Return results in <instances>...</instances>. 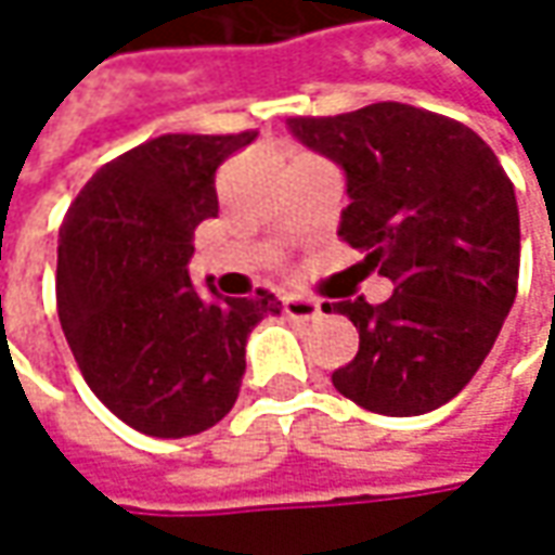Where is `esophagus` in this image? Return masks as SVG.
Instances as JSON below:
<instances>
[{"label": "esophagus", "mask_w": 555, "mask_h": 555, "mask_svg": "<svg viewBox=\"0 0 555 555\" xmlns=\"http://www.w3.org/2000/svg\"><path fill=\"white\" fill-rule=\"evenodd\" d=\"M282 313L288 315V319H297V322H307V319H315V315L322 313V307L313 297L288 295L282 297Z\"/></svg>", "instance_id": "34e87169"}]
</instances>
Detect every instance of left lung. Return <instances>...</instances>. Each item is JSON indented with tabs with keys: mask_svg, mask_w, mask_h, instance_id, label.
I'll return each mask as SVG.
<instances>
[{
	"mask_svg": "<svg viewBox=\"0 0 555 555\" xmlns=\"http://www.w3.org/2000/svg\"><path fill=\"white\" fill-rule=\"evenodd\" d=\"M297 141L347 175L337 236L392 282L384 304H322L359 332L332 374L356 405L411 417L446 405L501 335L519 282V205L494 150L464 122L421 106L295 116Z\"/></svg>",
	"mask_w": 555,
	"mask_h": 555,
	"instance_id": "1",
	"label": "left lung"
}]
</instances>
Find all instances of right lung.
<instances>
[{"label": "right lung", "instance_id": "add662e5", "mask_svg": "<svg viewBox=\"0 0 555 555\" xmlns=\"http://www.w3.org/2000/svg\"><path fill=\"white\" fill-rule=\"evenodd\" d=\"M258 131L163 134L94 171L57 242V315L91 392L119 421L181 439L227 417L245 340L276 297L211 300L186 263L193 230L218 218L215 171Z\"/></svg>", "mask_w": 555, "mask_h": 555}]
</instances>
